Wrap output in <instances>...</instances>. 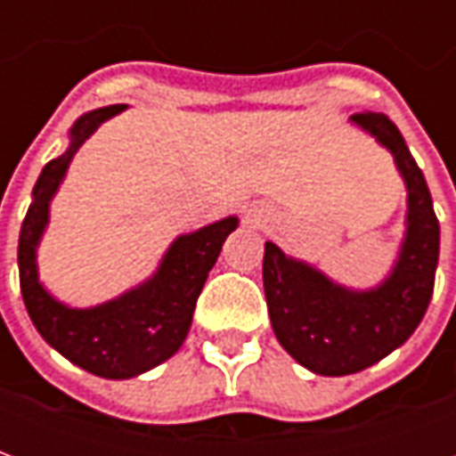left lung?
<instances>
[{"instance_id":"8db88e82","label":"left lung","mask_w":456,"mask_h":456,"mask_svg":"<svg viewBox=\"0 0 456 456\" xmlns=\"http://www.w3.org/2000/svg\"><path fill=\"white\" fill-rule=\"evenodd\" d=\"M349 121L391 151L408 190L405 234L391 273L373 288H346L273 241L264 251L271 327L281 346L320 376L363 371L405 344L430 305L440 258L430 190L398 126L376 112L352 114Z\"/></svg>"}]
</instances>
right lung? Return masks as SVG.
Listing matches in <instances>:
<instances>
[{
    "mask_svg": "<svg viewBox=\"0 0 456 456\" xmlns=\"http://www.w3.org/2000/svg\"><path fill=\"white\" fill-rule=\"evenodd\" d=\"M124 110L126 104H112L75 121L65 153L45 163L36 180L19 234L21 296L38 335L68 362L102 379H134L178 352L188 337L200 290L222 244L239 227V219L232 215L198 232L180 234L163 254L153 276L100 305L70 307L48 293L38 281L36 254L51 219V200L77 149L104 121Z\"/></svg>",
    "mask_w": 456,
    "mask_h": 456,
    "instance_id": "1",
    "label": "right lung"
}]
</instances>
